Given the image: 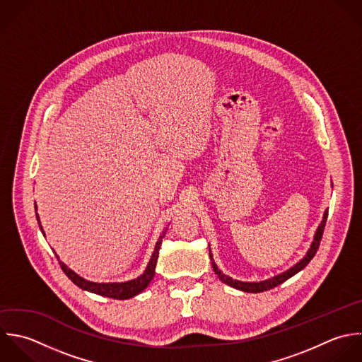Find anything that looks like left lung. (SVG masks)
<instances>
[{
    "instance_id": "left-lung-1",
    "label": "left lung",
    "mask_w": 362,
    "mask_h": 362,
    "mask_svg": "<svg viewBox=\"0 0 362 362\" xmlns=\"http://www.w3.org/2000/svg\"><path fill=\"white\" fill-rule=\"evenodd\" d=\"M327 216H329V211L326 210V211H325V216H323V220H322V223H320V226H319V228H317V231H316V234H315V240H313V243H312V245H310L308 254L303 257V259H300V261H299L295 267H292L291 269H288V271H285V272H282V274H279V275H276V276H274V278H269V279H265V281H259V282H241V281H235V279H233V278L224 275V274L218 269L217 264H216L214 259H213V255L210 254L213 271L216 272V275L218 276V279H220L221 282L227 284V285L231 286V288H235V289H238V291H243V292L259 293V292H265V291L274 289L275 286L284 284L285 281H288L289 278H292L293 275H296L298 272H300V271L313 259V257L316 255V252H317V250H319L322 237H323V231H325V227H326Z\"/></svg>"
}]
</instances>
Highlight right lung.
<instances>
[{"mask_svg": "<svg viewBox=\"0 0 362 362\" xmlns=\"http://www.w3.org/2000/svg\"><path fill=\"white\" fill-rule=\"evenodd\" d=\"M35 210H36V206H35ZM36 220L39 223V228L42 231V234L45 235L43 233V228L40 226V221H39V216L36 213ZM168 230V228H166ZM166 230L162 231V234L159 235V240L155 245V250H153V254L149 259V264L146 267V269L144 271V274L141 276H138L136 279H132V281H128V282H121V284H97V282H90V281H86L84 278L78 276L76 272H73L70 268H67L60 259L59 257L56 255L57 261H59V265L62 268V271L66 274V276L74 284L77 285L80 289L83 291H88L91 293H95V295H100V296H104V298H111V299H118V300H125V299H131L134 296H136L138 293H141L149 284L151 281L153 279L155 276V267H156V262H158V257H159V250H160V244H162V238L165 237L166 234Z\"/></svg>", "mask_w": 362, "mask_h": 362, "instance_id": "right-lung-1", "label": "right lung"}]
</instances>
